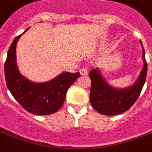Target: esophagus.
Wrapping results in <instances>:
<instances>
[{"instance_id": "1", "label": "esophagus", "mask_w": 152, "mask_h": 152, "mask_svg": "<svg viewBox=\"0 0 152 152\" xmlns=\"http://www.w3.org/2000/svg\"><path fill=\"white\" fill-rule=\"evenodd\" d=\"M80 73H81V75H82V76H86V75H88V71L87 69L81 68V70H80Z\"/></svg>"}]
</instances>
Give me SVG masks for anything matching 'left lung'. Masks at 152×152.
<instances>
[{"label":"left lung","instance_id":"8db88e82","mask_svg":"<svg viewBox=\"0 0 152 152\" xmlns=\"http://www.w3.org/2000/svg\"><path fill=\"white\" fill-rule=\"evenodd\" d=\"M140 42L143 50L144 66L133 85L124 88H116L107 83L99 68L93 69L89 72L91 82L90 102L92 108L99 113L106 116H115L126 112L134 105L140 96L145 83L148 67L145 49L141 40Z\"/></svg>","mask_w":152,"mask_h":152}]
</instances>
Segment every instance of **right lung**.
<instances>
[{"label":"right lung","mask_w":152,"mask_h":152,"mask_svg":"<svg viewBox=\"0 0 152 152\" xmlns=\"http://www.w3.org/2000/svg\"><path fill=\"white\" fill-rule=\"evenodd\" d=\"M22 34L15 37L7 51L4 64L7 88L15 99L28 113L36 115L54 113L63 106L67 90L80 77V73L63 72L50 81L42 83L26 78L21 75L16 64V46Z\"/></svg>","instance_id":"add662e5"}]
</instances>
